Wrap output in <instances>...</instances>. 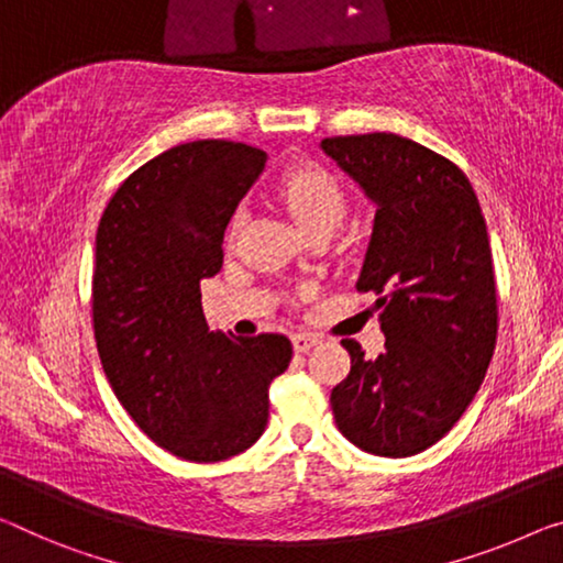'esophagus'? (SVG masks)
Wrapping results in <instances>:
<instances>
[{
  "label": "esophagus",
  "mask_w": 563,
  "mask_h": 563,
  "mask_svg": "<svg viewBox=\"0 0 563 563\" xmlns=\"http://www.w3.org/2000/svg\"><path fill=\"white\" fill-rule=\"evenodd\" d=\"M319 340L314 334H307V332H297L291 334V344H294V352H309L311 347H314Z\"/></svg>",
  "instance_id": "obj_1"
}]
</instances>
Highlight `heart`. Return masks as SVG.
<instances>
[{"instance_id": "b5f03b06", "label": "heart", "mask_w": 563, "mask_h": 563, "mask_svg": "<svg viewBox=\"0 0 563 563\" xmlns=\"http://www.w3.org/2000/svg\"><path fill=\"white\" fill-rule=\"evenodd\" d=\"M276 198L301 231L336 227L344 216V194L324 168H294L276 186Z\"/></svg>"}]
</instances>
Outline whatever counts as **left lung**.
<instances>
[{"mask_svg":"<svg viewBox=\"0 0 563 563\" xmlns=\"http://www.w3.org/2000/svg\"><path fill=\"white\" fill-rule=\"evenodd\" d=\"M330 158L362 188L375 221L357 289L375 294L385 352L332 390L334 422L383 457L422 453L451 430L486 377L496 347L490 241L465 173L395 133L324 137Z\"/></svg>","mask_w":563,"mask_h":563,"instance_id":"1","label":"left lung"}]
</instances>
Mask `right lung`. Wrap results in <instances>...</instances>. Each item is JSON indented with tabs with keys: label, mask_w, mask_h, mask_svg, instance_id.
<instances>
[{
	"label": "right lung",
	"mask_w": 563,
	"mask_h": 563,
	"mask_svg": "<svg viewBox=\"0 0 563 563\" xmlns=\"http://www.w3.org/2000/svg\"><path fill=\"white\" fill-rule=\"evenodd\" d=\"M264 166L244 143L176 145L118 188L95 236L102 369L135 426L184 461L252 448L291 360L284 334L211 332L201 307V279L221 272L223 231Z\"/></svg>",
	"instance_id": "right-lung-1"
}]
</instances>
